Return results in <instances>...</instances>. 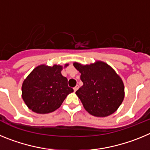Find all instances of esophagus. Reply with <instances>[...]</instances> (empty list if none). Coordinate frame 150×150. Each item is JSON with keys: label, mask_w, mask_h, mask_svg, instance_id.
<instances>
[{"label": "esophagus", "mask_w": 150, "mask_h": 150, "mask_svg": "<svg viewBox=\"0 0 150 150\" xmlns=\"http://www.w3.org/2000/svg\"><path fill=\"white\" fill-rule=\"evenodd\" d=\"M78 88H79V86H75V87H74V91H77Z\"/></svg>", "instance_id": "34e87169"}]
</instances>
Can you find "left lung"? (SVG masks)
Segmentation results:
<instances>
[{
	"label": "left lung",
	"mask_w": 150,
	"mask_h": 150,
	"mask_svg": "<svg viewBox=\"0 0 150 150\" xmlns=\"http://www.w3.org/2000/svg\"><path fill=\"white\" fill-rule=\"evenodd\" d=\"M81 74L83 86L76 91L85 110L94 116L106 117L112 114L124 100L122 79L114 69L102 61L90 64L74 62Z\"/></svg>",
	"instance_id": "8db88e82"
}]
</instances>
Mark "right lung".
<instances>
[{
    "label": "right lung",
    "mask_w": 150,
    "mask_h": 150,
    "mask_svg": "<svg viewBox=\"0 0 150 150\" xmlns=\"http://www.w3.org/2000/svg\"><path fill=\"white\" fill-rule=\"evenodd\" d=\"M68 65L40 64L28 74L22 83V97L29 109L40 114L59 109L66 97L74 91L62 74L63 67Z\"/></svg>",
    "instance_id": "right-lung-1"
}]
</instances>
